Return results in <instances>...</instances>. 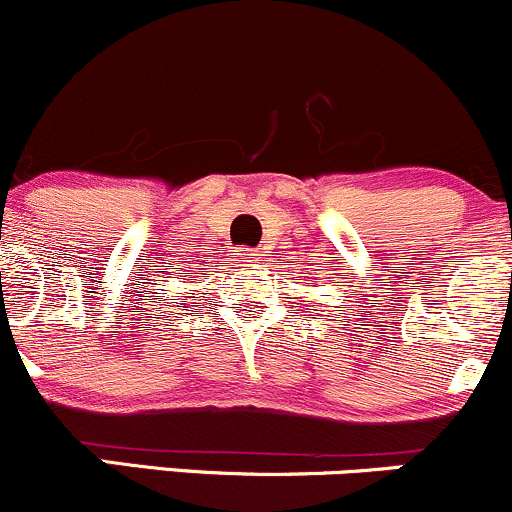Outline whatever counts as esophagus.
Returning a JSON list of instances; mask_svg holds the SVG:
<instances>
[{
    "mask_svg": "<svg viewBox=\"0 0 512 512\" xmlns=\"http://www.w3.org/2000/svg\"><path fill=\"white\" fill-rule=\"evenodd\" d=\"M235 260L240 262V267H250L255 265V262H260V252L250 250V247H240V250L235 252Z\"/></svg>",
    "mask_w": 512,
    "mask_h": 512,
    "instance_id": "obj_1",
    "label": "esophagus"
}]
</instances>
